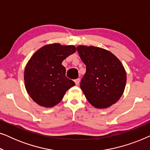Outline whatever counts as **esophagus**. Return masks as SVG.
Wrapping results in <instances>:
<instances>
[{
  "mask_svg": "<svg viewBox=\"0 0 150 150\" xmlns=\"http://www.w3.org/2000/svg\"><path fill=\"white\" fill-rule=\"evenodd\" d=\"M80 81H81V80H80V79L79 78V79H75L74 80V82H75V84L76 85H79V83H80Z\"/></svg>",
  "mask_w": 150,
  "mask_h": 150,
  "instance_id": "obj_1",
  "label": "esophagus"
}]
</instances>
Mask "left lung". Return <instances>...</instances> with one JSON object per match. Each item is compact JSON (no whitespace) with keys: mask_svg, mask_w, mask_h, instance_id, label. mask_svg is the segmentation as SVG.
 <instances>
[{"mask_svg":"<svg viewBox=\"0 0 150 150\" xmlns=\"http://www.w3.org/2000/svg\"><path fill=\"white\" fill-rule=\"evenodd\" d=\"M77 51L86 65L80 87L89 103L104 108L117 102L126 83V73L120 61L109 51L98 47L79 46Z\"/></svg>","mask_w":150,"mask_h":150,"instance_id":"obj_1","label":"left lung"}]
</instances>
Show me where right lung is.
<instances>
[{
  "label": "right lung",
  "mask_w": 150,
  "mask_h": 150,
  "mask_svg": "<svg viewBox=\"0 0 150 150\" xmlns=\"http://www.w3.org/2000/svg\"><path fill=\"white\" fill-rule=\"evenodd\" d=\"M74 46L53 44L44 46L33 55L24 70V83L28 95L44 107L60 102L65 92L75 85L65 76L63 61L74 54Z\"/></svg>",
  "instance_id": "obj_1"
}]
</instances>
